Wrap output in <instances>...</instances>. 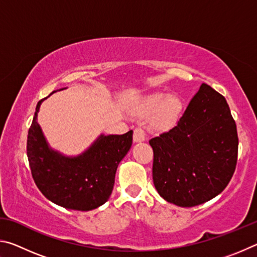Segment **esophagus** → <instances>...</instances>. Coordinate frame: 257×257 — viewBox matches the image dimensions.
<instances>
[{"label":"esophagus","mask_w":257,"mask_h":257,"mask_svg":"<svg viewBox=\"0 0 257 257\" xmlns=\"http://www.w3.org/2000/svg\"><path fill=\"white\" fill-rule=\"evenodd\" d=\"M146 139V134H145V130L138 127L134 130V142L135 143H141V142H144Z\"/></svg>","instance_id":"esophagus-1"}]
</instances>
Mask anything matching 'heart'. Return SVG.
Listing matches in <instances>:
<instances>
[{"label": "heart", "mask_w": 257, "mask_h": 257, "mask_svg": "<svg viewBox=\"0 0 257 257\" xmlns=\"http://www.w3.org/2000/svg\"><path fill=\"white\" fill-rule=\"evenodd\" d=\"M184 110V102L178 95L153 93L142 99L135 113L143 118H151V128L155 132H167L175 127Z\"/></svg>", "instance_id": "1"}]
</instances>
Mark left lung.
Segmentation results:
<instances>
[{
	"label": "left lung",
	"mask_w": 257,
	"mask_h": 257,
	"mask_svg": "<svg viewBox=\"0 0 257 257\" xmlns=\"http://www.w3.org/2000/svg\"><path fill=\"white\" fill-rule=\"evenodd\" d=\"M150 145L155 188L178 206H196L214 198L236 170V122L225 98L206 84L175 127L152 138Z\"/></svg>",
	"instance_id": "left-lung-1"
}]
</instances>
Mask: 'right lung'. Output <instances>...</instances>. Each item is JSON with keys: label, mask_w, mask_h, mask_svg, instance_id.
Instances as JSON below:
<instances>
[{"label": "right lung", "mask_w": 257, "mask_h": 257, "mask_svg": "<svg viewBox=\"0 0 257 257\" xmlns=\"http://www.w3.org/2000/svg\"><path fill=\"white\" fill-rule=\"evenodd\" d=\"M45 98L37 103L27 137L35 184L47 199L62 207L76 211L97 208L110 197L116 168L132 147L133 130L123 135H101L82 154L64 156L51 149L37 122Z\"/></svg>", "instance_id": "1"}]
</instances>
